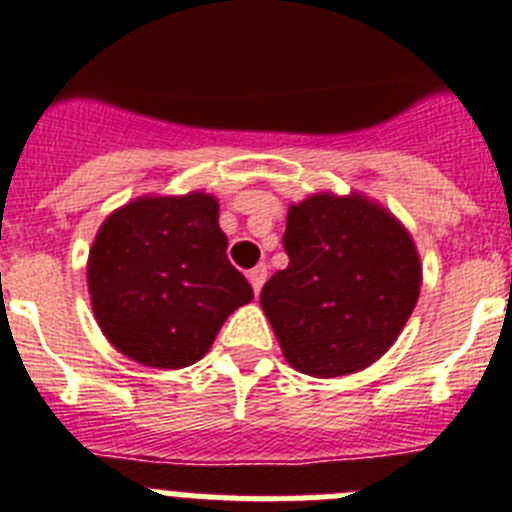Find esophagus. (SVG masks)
Returning <instances> with one entry per match:
<instances>
[{
	"instance_id": "esophagus-1",
	"label": "esophagus",
	"mask_w": 512,
	"mask_h": 512,
	"mask_svg": "<svg viewBox=\"0 0 512 512\" xmlns=\"http://www.w3.org/2000/svg\"><path fill=\"white\" fill-rule=\"evenodd\" d=\"M248 282H251L253 292H256V295H259L261 287H264V282H266V266H264V264L253 266V269L248 271Z\"/></svg>"
}]
</instances>
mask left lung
Wrapping results in <instances>:
<instances>
[{
	"label": "left lung",
	"mask_w": 512,
	"mask_h": 512,
	"mask_svg": "<svg viewBox=\"0 0 512 512\" xmlns=\"http://www.w3.org/2000/svg\"><path fill=\"white\" fill-rule=\"evenodd\" d=\"M287 269L261 289L284 359L310 377H343L395 343L420 295L408 230L359 194H312L287 212Z\"/></svg>",
	"instance_id": "obj_1"
}]
</instances>
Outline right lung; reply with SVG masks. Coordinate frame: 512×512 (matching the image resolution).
Returning <instances> with one entry per match:
<instances>
[{"mask_svg":"<svg viewBox=\"0 0 512 512\" xmlns=\"http://www.w3.org/2000/svg\"><path fill=\"white\" fill-rule=\"evenodd\" d=\"M217 200L143 197L112 212L89 251L92 310L107 341L143 366L182 369L207 354L253 289L228 261Z\"/></svg>","mask_w":512,"mask_h":512,"instance_id":"1","label":"right lung"}]
</instances>
